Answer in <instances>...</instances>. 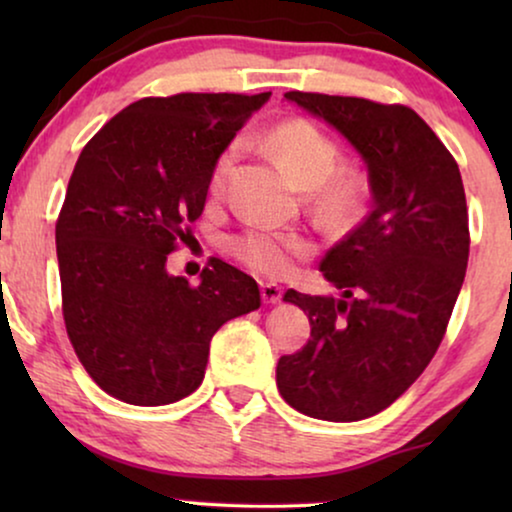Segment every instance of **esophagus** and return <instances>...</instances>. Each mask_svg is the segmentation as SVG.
Masks as SVG:
<instances>
[{"label": "esophagus", "instance_id": "34e87169", "mask_svg": "<svg viewBox=\"0 0 512 512\" xmlns=\"http://www.w3.org/2000/svg\"><path fill=\"white\" fill-rule=\"evenodd\" d=\"M282 293H284L282 286L270 284V282L261 284V298H263V303H268V305L279 303V300H282Z\"/></svg>", "mask_w": 512, "mask_h": 512}]
</instances>
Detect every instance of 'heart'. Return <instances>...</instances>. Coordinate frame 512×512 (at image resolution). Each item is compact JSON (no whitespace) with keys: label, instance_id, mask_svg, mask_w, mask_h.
Listing matches in <instances>:
<instances>
[{"label":"heart","instance_id":"obj_1","mask_svg":"<svg viewBox=\"0 0 512 512\" xmlns=\"http://www.w3.org/2000/svg\"><path fill=\"white\" fill-rule=\"evenodd\" d=\"M265 144L289 167L303 188H317V205L328 219L349 221L366 200L368 184L359 170H338L340 149L319 125L293 118L275 125ZM237 160V146H228L216 158L209 174V193L214 198L226 191ZM230 254L258 275L282 277L293 270L298 258L312 254V240L300 230L247 228L228 242Z\"/></svg>","mask_w":512,"mask_h":512}]
</instances>
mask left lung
<instances>
[{
    "mask_svg": "<svg viewBox=\"0 0 512 512\" xmlns=\"http://www.w3.org/2000/svg\"><path fill=\"white\" fill-rule=\"evenodd\" d=\"M324 118L361 153L373 209L321 261L342 298L289 289L310 340L277 363L291 408L326 422H359L389 408L429 366L464 284L468 209L457 160L403 104L284 93Z\"/></svg>",
    "mask_w": 512,
    "mask_h": 512,
    "instance_id": "8db88e82",
    "label": "left lung"
}]
</instances>
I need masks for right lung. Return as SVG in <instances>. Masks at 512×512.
Returning <instances> with one entry per match:
<instances>
[{
    "label": "right lung",
    "mask_w": 512,
    "mask_h": 512,
    "mask_svg": "<svg viewBox=\"0 0 512 512\" xmlns=\"http://www.w3.org/2000/svg\"><path fill=\"white\" fill-rule=\"evenodd\" d=\"M270 93L144 97L83 146L55 223L62 317L100 389L167 405L205 377L209 342L261 307L258 284L226 261L200 284L165 263L205 209L209 174Z\"/></svg>",
    "instance_id": "right-lung-1"
}]
</instances>
